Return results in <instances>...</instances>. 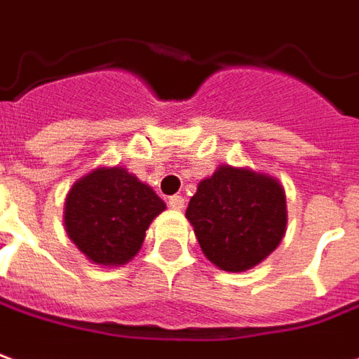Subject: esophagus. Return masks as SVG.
I'll use <instances>...</instances> for the list:
<instances>
[{"mask_svg": "<svg viewBox=\"0 0 359 359\" xmlns=\"http://www.w3.org/2000/svg\"><path fill=\"white\" fill-rule=\"evenodd\" d=\"M169 205H171L172 210H177V212H182V208H184V198L171 196L169 198Z\"/></svg>", "mask_w": 359, "mask_h": 359, "instance_id": "34e87169", "label": "esophagus"}]
</instances>
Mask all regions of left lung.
I'll return each mask as SVG.
<instances>
[{"mask_svg": "<svg viewBox=\"0 0 359 359\" xmlns=\"http://www.w3.org/2000/svg\"><path fill=\"white\" fill-rule=\"evenodd\" d=\"M187 219L212 264L225 272H245L284 239V187L268 172L219 165L212 177L198 182Z\"/></svg>", "mask_w": 359, "mask_h": 359, "instance_id": "obj_1", "label": "left lung"}]
</instances>
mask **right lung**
<instances>
[{
    "instance_id": "right-lung-1",
    "label": "right lung",
    "mask_w": 359,
    "mask_h": 359,
    "mask_svg": "<svg viewBox=\"0 0 359 359\" xmlns=\"http://www.w3.org/2000/svg\"><path fill=\"white\" fill-rule=\"evenodd\" d=\"M165 208L154 188L126 167H97L69 188L64 227L93 264L122 266L140 252L149 223Z\"/></svg>"
}]
</instances>
